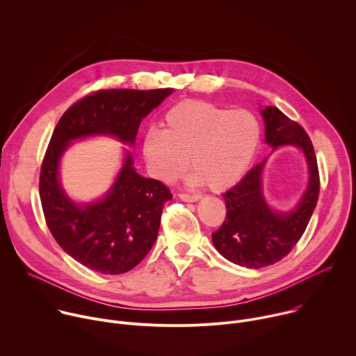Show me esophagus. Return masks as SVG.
Segmentation results:
<instances>
[{
  "label": "esophagus",
  "mask_w": 356,
  "mask_h": 356,
  "mask_svg": "<svg viewBox=\"0 0 356 356\" xmlns=\"http://www.w3.org/2000/svg\"><path fill=\"white\" fill-rule=\"evenodd\" d=\"M180 200L183 201H187V202H194V201H198L200 200V195L198 194H186V193H181L179 194Z\"/></svg>",
  "instance_id": "esophagus-1"
}]
</instances>
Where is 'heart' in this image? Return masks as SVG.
Masks as SVG:
<instances>
[{
    "instance_id": "b5f03b06",
    "label": "heart",
    "mask_w": 356,
    "mask_h": 356,
    "mask_svg": "<svg viewBox=\"0 0 356 356\" xmlns=\"http://www.w3.org/2000/svg\"><path fill=\"white\" fill-rule=\"evenodd\" d=\"M162 127L145 132L142 150L150 175L166 184L180 179L190 161L191 186L224 191L245 176L261 142L252 113L206 101H181L165 114Z\"/></svg>"
}]
</instances>
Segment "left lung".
Listing matches in <instances>:
<instances>
[{
  "mask_svg": "<svg viewBox=\"0 0 356 356\" xmlns=\"http://www.w3.org/2000/svg\"><path fill=\"white\" fill-rule=\"evenodd\" d=\"M261 114L265 121L266 143L273 150L284 145L302 150L309 166V184L293 210H272L262 188L266 158L222 194L227 218L213 234V243L225 259L249 269L273 265L287 255L306 231L320 193L317 159L306 131L276 107H265Z\"/></svg>",
  "mask_w": 356,
  "mask_h": 356,
  "instance_id": "1",
  "label": "left lung"
}]
</instances>
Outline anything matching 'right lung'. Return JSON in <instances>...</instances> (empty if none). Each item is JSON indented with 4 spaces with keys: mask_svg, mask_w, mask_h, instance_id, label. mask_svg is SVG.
<instances>
[{
    "mask_svg": "<svg viewBox=\"0 0 356 356\" xmlns=\"http://www.w3.org/2000/svg\"><path fill=\"white\" fill-rule=\"evenodd\" d=\"M173 88L98 90L73 104L59 120L40 168L39 194L46 224L60 248L83 266L103 275L134 269L154 246L170 190L136 173L127 150L107 194L74 202L63 190L59 166L72 140L107 135L134 146L142 120Z\"/></svg>",
    "mask_w": 356,
    "mask_h": 356,
    "instance_id": "right-lung-1",
    "label": "right lung"
}]
</instances>
